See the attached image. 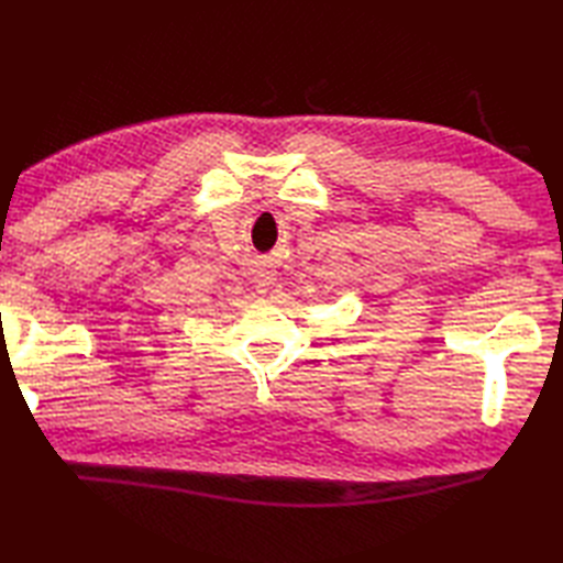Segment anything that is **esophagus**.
<instances>
[{"label":"esophagus","mask_w":563,"mask_h":563,"mask_svg":"<svg viewBox=\"0 0 563 563\" xmlns=\"http://www.w3.org/2000/svg\"><path fill=\"white\" fill-rule=\"evenodd\" d=\"M255 282H257L260 286H265V289H269V286L277 284V272H274L272 267H260V269L255 272Z\"/></svg>","instance_id":"obj_1"}]
</instances>
